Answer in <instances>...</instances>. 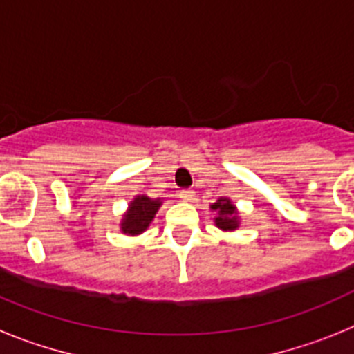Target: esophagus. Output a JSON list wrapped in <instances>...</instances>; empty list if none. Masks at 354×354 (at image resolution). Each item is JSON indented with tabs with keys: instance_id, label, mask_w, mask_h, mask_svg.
<instances>
[{
	"instance_id": "obj_1",
	"label": "esophagus",
	"mask_w": 354,
	"mask_h": 354,
	"mask_svg": "<svg viewBox=\"0 0 354 354\" xmlns=\"http://www.w3.org/2000/svg\"><path fill=\"white\" fill-rule=\"evenodd\" d=\"M179 195H180V198L184 200V202H192V200L195 198V192H193V189H183Z\"/></svg>"
}]
</instances>
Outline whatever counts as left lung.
I'll return each mask as SVG.
<instances>
[{"label": "left lung", "mask_w": 354, "mask_h": 354, "mask_svg": "<svg viewBox=\"0 0 354 354\" xmlns=\"http://www.w3.org/2000/svg\"><path fill=\"white\" fill-rule=\"evenodd\" d=\"M212 211L218 212V216L214 218L216 227L221 228V230H227V232H232L239 227V216H237L236 205L230 202V198H220L216 200L214 204L211 205Z\"/></svg>", "instance_id": "left-lung-1"}]
</instances>
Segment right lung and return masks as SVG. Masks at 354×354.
<instances>
[{"label": "right lung", "mask_w": 354, "mask_h": 354, "mask_svg": "<svg viewBox=\"0 0 354 354\" xmlns=\"http://www.w3.org/2000/svg\"><path fill=\"white\" fill-rule=\"evenodd\" d=\"M161 198H149L145 195H136L131 200L129 209L120 221V230L127 236H138L149 228L154 220L156 212L161 207Z\"/></svg>", "instance_id": "obj_1"}]
</instances>
